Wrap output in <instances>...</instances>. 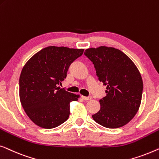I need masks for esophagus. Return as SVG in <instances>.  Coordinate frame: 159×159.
Wrapping results in <instances>:
<instances>
[{"instance_id":"esophagus-1","label":"esophagus","mask_w":159,"mask_h":159,"mask_svg":"<svg viewBox=\"0 0 159 159\" xmlns=\"http://www.w3.org/2000/svg\"><path fill=\"white\" fill-rule=\"evenodd\" d=\"M83 99L84 100H86V101H87V100H91V97H82Z\"/></svg>"}]
</instances>
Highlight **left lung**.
I'll use <instances>...</instances> for the list:
<instances>
[{"label": "left lung", "mask_w": 159, "mask_h": 159, "mask_svg": "<svg viewBox=\"0 0 159 159\" xmlns=\"http://www.w3.org/2000/svg\"><path fill=\"white\" fill-rule=\"evenodd\" d=\"M84 55L93 62L100 82L107 86L99 100L100 110L92 115L107 128L122 127L134 117L141 103L143 84L140 73L127 55L114 48H89Z\"/></svg>", "instance_id": "8db88e82"}]
</instances>
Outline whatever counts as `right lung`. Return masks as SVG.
I'll list each match as a JSON object with an SVG mask.
<instances>
[{
	"label": "right lung",
	"mask_w": 159,
	"mask_h": 159,
	"mask_svg": "<svg viewBox=\"0 0 159 159\" xmlns=\"http://www.w3.org/2000/svg\"><path fill=\"white\" fill-rule=\"evenodd\" d=\"M84 50L50 46L36 53L24 66L19 79L20 101L30 119L39 127L54 128L68 119L70 103L77 101L79 95L57 86Z\"/></svg>",
	"instance_id": "obj_1"
}]
</instances>
